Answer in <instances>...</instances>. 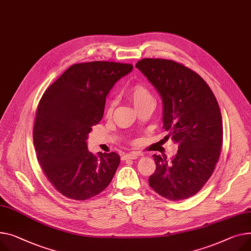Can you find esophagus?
Returning <instances> with one entry per match:
<instances>
[{
	"mask_svg": "<svg viewBox=\"0 0 251 251\" xmlns=\"http://www.w3.org/2000/svg\"><path fill=\"white\" fill-rule=\"evenodd\" d=\"M139 154L137 153H126L122 155V160H127V159H136L138 158Z\"/></svg>",
	"mask_w": 251,
	"mask_h": 251,
	"instance_id": "1",
	"label": "esophagus"
}]
</instances>
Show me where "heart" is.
<instances>
[{
	"mask_svg": "<svg viewBox=\"0 0 251 251\" xmlns=\"http://www.w3.org/2000/svg\"><path fill=\"white\" fill-rule=\"evenodd\" d=\"M128 98L136 110L140 109L141 107H143L148 103L153 102L152 95L150 94V92L142 85L133 86L128 92ZM114 107H115V103L114 101H111L108 104L107 111H106V114L108 117L112 116Z\"/></svg>",
	"mask_w": 251,
	"mask_h": 251,
	"instance_id": "heart-1",
	"label": "heart"
}]
</instances>
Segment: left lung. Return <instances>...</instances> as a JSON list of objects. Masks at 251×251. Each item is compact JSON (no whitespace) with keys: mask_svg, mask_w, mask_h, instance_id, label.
<instances>
[{"mask_svg":"<svg viewBox=\"0 0 251 251\" xmlns=\"http://www.w3.org/2000/svg\"><path fill=\"white\" fill-rule=\"evenodd\" d=\"M136 68L162 99L164 138L178 143L171 160L153 155L155 172L148 182L161 197L178 201L196 195L212 176L223 142L218 102L197 73L181 63L162 58H143Z\"/></svg>","mask_w":251,"mask_h":251,"instance_id":"8db88e82","label":"left lung"}]
</instances>
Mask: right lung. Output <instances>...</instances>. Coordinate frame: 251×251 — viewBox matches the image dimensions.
I'll return each mask as SVG.
<instances>
[{
    "label": "right lung",
    "instance_id": "add662e5",
    "mask_svg": "<svg viewBox=\"0 0 251 251\" xmlns=\"http://www.w3.org/2000/svg\"><path fill=\"white\" fill-rule=\"evenodd\" d=\"M132 69V64L113 61L73 64L44 92L33 142L44 175L66 198L83 201L99 195L118 169V154L95 155L86 140L103 118L110 90Z\"/></svg>",
    "mask_w": 251,
    "mask_h": 251
}]
</instances>
